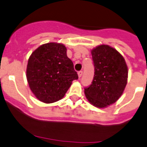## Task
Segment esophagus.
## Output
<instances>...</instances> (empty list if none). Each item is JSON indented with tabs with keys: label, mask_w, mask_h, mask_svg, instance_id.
<instances>
[{
	"label": "esophagus",
	"mask_w": 147,
	"mask_h": 147,
	"mask_svg": "<svg viewBox=\"0 0 147 147\" xmlns=\"http://www.w3.org/2000/svg\"><path fill=\"white\" fill-rule=\"evenodd\" d=\"M83 75V71H78V77H81V76Z\"/></svg>",
	"instance_id": "1"
}]
</instances>
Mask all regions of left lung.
Here are the masks:
<instances>
[{
	"mask_svg": "<svg viewBox=\"0 0 147 147\" xmlns=\"http://www.w3.org/2000/svg\"><path fill=\"white\" fill-rule=\"evenodd\" d=\"M95 72L92 84L84 88L88 102L104 109L122 95L128 79V67L122 55L114 48L101 44L91 51Z\"/></svg>",
	"mask_w": 147,
	"mask_h": 147,
	"instance_id": "8db88e82",
	"label": "left lung"
}]
</instances>
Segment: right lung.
Wrapping results in <instances>:
<instances>
[{"label": "right lung", "mask_w": 147, "mask_h": 147, "mask_svg": "<svg viewBox=\"0 0 147 147\" xmlns=\"http://www.w3.org/2000/svg\"><path fill=\"white\" fill-rule=\"evenodd\" d=\"M67 49L60 43H44L30 56L26 78L30 91L37 99L51 104L64 97L78 74L66 54Z\"/></svg>", "instance_id": "add662e5"}]
</instances>
